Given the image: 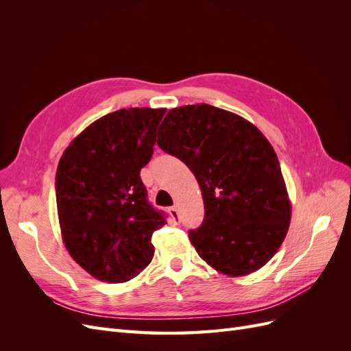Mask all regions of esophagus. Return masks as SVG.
<instances>
[{"mask_svg": "<svg viewBox=\"0 0 351 351\" xmlns=\"http://www.w3.org/2000/svg\"><path fill=\"white\" fill-rule=\"evenodd\" d=\"M168 212H169V215H171V218H173V222L174 224H180V215H178V209L176 208V206H171L168 209Z\"/></svg>", "mask_w": 351, "mask_h": 351, "instance_id": "obj_1", "label": "esophagus"}]
</instances>
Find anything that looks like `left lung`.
<instances>
[{
    "label": "left lung",
    "mask_w": 351,
    "mask_h": 351,
    "mask_svg": "<svg viewBox=\"0 0 351 351\" xmlns=\"http://www.w3.org/2000/svg\"><path fill=\"white\" fill-rule=\"evenodd\" d=\"M158 146L197 180L205 218L189 231L212 268L240 277L267 263L285 239L291 205L277 154L256 127L208 104L168 111Z\"/></svg>",
    "instance_id": "left-lung-1"
}]
</instances>
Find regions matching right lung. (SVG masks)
I'll use <instances>...</instances> for the list:
<instances>
[{
	"label": "right lung",
	"mask_w": 351,
	"mask_h": 351,
	"mask_svg": "<svg viewBox=\"0 0 351 351\" xmlns=\"http://www.w3.org/2000/svg\"><path fill=\"white\" fill-rule=\"evenodd\" d=\"M164 114V108H123L104 115L58 162L62 241L70 256L101 281L124 282L141 274L154 258V231L167 224L141 178Z\"/></svg>",
	"instance_id": "add662e5"
}]
</instances>
